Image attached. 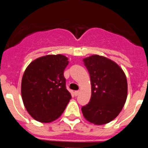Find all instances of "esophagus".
<instances>
[{
  "instance_id": "obj_1",
  "label": "esophagus",
  "mask_w": 148,
  "mask_h": 148,
  "mask_svg": "<svg viewBox=\"0 0 148 148\" xmlns=\"http://www.w3.org/2000/svg\"><path fill=\"white\" fill-rule=\"evenodd\" d=\"M79 92H80V91H79V90H76V91H75V92H74V94H75V96H77V95L79 94Z\"/></svg>"
}]
</instances>
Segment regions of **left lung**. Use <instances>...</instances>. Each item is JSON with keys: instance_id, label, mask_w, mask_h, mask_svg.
<instances>
[{"instance_id": "left-lung-1", "label": "left lung", "mask_w": 148, "mask_h": 148, "mask_svg": "<svg viewBox=\"0 0 148 148\" xmlns=\"http://www.w3.org/2000/svg\"><path fill=\"white\" fill-rule=\"evenodd\" d=\"M90 75L91 98L82 108L86 120L94 125H105L116 118L127 96L125 73L115 61L99 55L83 59Z\"/></svg>"}]
</instances>
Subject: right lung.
<instances>
[{
	"label": "right lung",
	"instance_id": "obj_1",
	"mask_svg": "<svg viewBox=\"0 0 148 148\" xmlns=\"http://www.w3.org/2000/svg\"><path fill=\"white\" fill-rule=\"evenodd\" d=\"M68 63L63 55H47L34 60L24 71L22 100L29 114L36 121L49 123L56 120L71 99L64 76Z\"/></svg>",
	"mask_w": 148,
	"mask_h": 148
}]
</instances>
